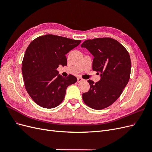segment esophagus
Returning <instances> with one entry per match:
<instances>
[{"label": "esophagus", "mask_w": 152, "mask_h": 152, "mask_svg": "<svg viewBox=\"0 0 152 152\" xmlns=\"http://www.w3.org/2000/svg\"><path fill=\"white\" fill-rule=\"evenodd\" d=\"M84 80L82 79V78H80V77H78L77 78V82H82V81H83Z\"/></svg>", "instance_id": "1"}]
</instances>
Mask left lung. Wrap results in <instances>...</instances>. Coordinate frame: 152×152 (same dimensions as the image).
<instances>
[{"mask_svg": "<svg viewBox=\"0 0 152 152\" xmlns=\"http://www.w3.org/2000/svg\"><path fill=\"white\" fill-rule=\"evenodd\" d=\"M93 55V70L101 73V79L88 80L90 89L82 94L84 102L95 110H102L119 98L131 75V62L127 49L112 38L86 40L81 45Z\"/></svg>", "mask_w": 152, "mask_h": 152, "instance_id": "obj_1", "label": "left lung"}]
</instances>
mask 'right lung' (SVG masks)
Masks as SVG:
<instances>
[{"label": "right lung", "mask_w": 152, "mask_h": 152, "mask_svg": "<svg viewBox=\"0 0 152 152\" xmlns=\"http://www.w3.org/2000/svg\"><path fill=\"white\" fill-rule=\"evenodd\" d=\"M81 40L54 35L34 39L27 48L22 62V74L27 93L38 105L53 108L65 98L67 87L77 79L72 75L63 77L56 70L67 65L65 56Z\"/></svg>", "instance_id": "obj_1"}]
</instances>
